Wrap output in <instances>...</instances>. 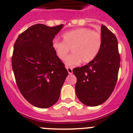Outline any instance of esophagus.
<instances>
[{"label":"esophagus","mask_w":133,"mask_h":133,"mask_svg":"<svg viewBox=\"0 0 133 133\" xmlns=\"http://www.w3.org/2000/svg\"><path fill=\"white\" fill-rule=\"evenodd\" d=\"M66 69H67V70H68V73L70 74H72L73 73V72H72V68H69V67H66Z\"/></svg>","instance_id":"esophagus-1"}]
</instances>
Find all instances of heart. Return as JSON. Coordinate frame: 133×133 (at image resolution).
Masks as SVG:
<instances>
[{
	"mask_svg": "<svg viewBox=\"0 0 133 133\" xmlns=\"http://www.w3.org/2000/svg\"><path fill=\"white\" fill-rule=\"evenodd\" d=\"M63 41L54 39L52 48L59 59L64 60L72 48V54L66 58L67 66L74 67L81 62L87 63L94 60L99 54L102 44L100 33L87 28H80L63 34Z\"/></svg>",
	"mask_w": 133,
	"mask_h": 133,
	"instance_id": "b5f03b06",
	"label": "heart"
}]
</instances>
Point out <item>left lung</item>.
<instances>
[{"mask_svg": "<svg viewBox=\"0 0 133 133\" xmlns=\"http://www.w3.org/2000/svg\"><path fill=\"white\" fill-rule=\"evenodd\" d=\"M101 35L102 44L95 59L73 70L77 78L76 95L87 106H97L110 97L120 68V57L116 36L103 25H101Z\"/></svg>", "mask_w": 133, "mask_h": 133, "instance_id": "obj_1", "label": "left lung"}]
</instances>
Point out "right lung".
<instances>
[{
	"instance_id": "right-lung-1",
	"label": "right lung",
	"mask_w": 133,
	"mask_h": 133,
	"mask_svg": "<svg viewBox=\"0 0 133 133\" xmlns=\"http://www.w3.org/2000/svg\"><path fill=\"white\" fill-rule=\"evenodd\" d=\"M63 25L36 24L19 34L14 44L12 68L23 97L39 108L57 102L68 72L56 56L52 42Z\"/></svg>"
}]
</instances>
